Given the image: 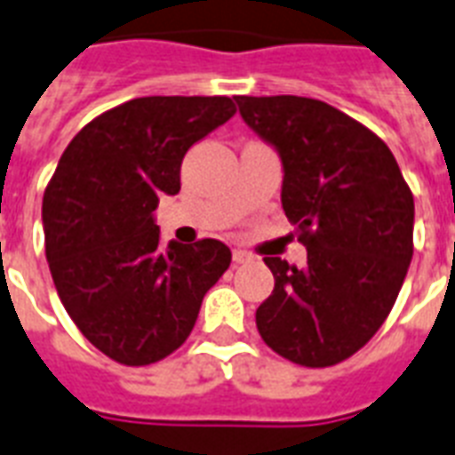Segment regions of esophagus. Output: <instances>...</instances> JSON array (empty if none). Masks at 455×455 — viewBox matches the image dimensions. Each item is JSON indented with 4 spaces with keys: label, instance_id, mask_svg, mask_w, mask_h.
<instances>
[{
    "label": "esophagus",
    "instance_id": "esophagus-1",
    "mask_svg": "<svg viewBox=\"0 0 455 455\" xmlns=\"http://www.w3.org/2000/svg\"><path fill=\"white\" fill-rule=\"evenodd\" d=\"M250 259H252V257H250L245 250H234V262L235 264H248Z\"/></svg>",
    "mask_w": 455,
    "mask_h": 455
}]
</instances>
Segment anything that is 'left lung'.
<instances>
[{
    "label": "left lung",
    "instance_id": "1",
    "mask_svg": "<svg viewBox=\"0 0 455 455\" xmlns=\"http://www.w3.org/2000/svg\"><path fill=\"white\" fill-rule=\"evenodd\" d=\"M243 120L283 160L285 217L302 269L264 257L274 291L257 331L283 359L335 366L385 323L413 257V193L378 134L304 96H235Z\"/></svg>",
    "mask_w": 455,
    "mask_h": 455
}]
</instances>
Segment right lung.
<instances>
[{"instance_id": "obj_1", "label": "right lung", "mask_w": 455, "mask_h": 455, "mask_svg": "<svg viewBox=\"0 0 455 455\" xmlns=\"http://www.w3.org/2000/svg\"><path fill=\"white\" fill-rule=\"evenodd\" d=\"M235 113L228 96H144L106 110L68 144L42 200L60 302L108 359L148 366L191 335L231 264L221 241L160 248L153 210L181 188V160Z\"/></svg>"}]
</instances>
